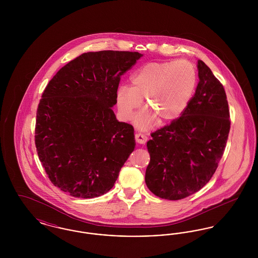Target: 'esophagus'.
Here are the masks:
<instances>
[{
    "mask_svg": "<svg viewBox=\"0 0 258 258\" xmlns=\"http://www.w3.org/2000/svg\"><path fill=\"white\" fill-rule=\"evenodd\" d=\"M148 137L143 134H136L135 135V140L140 144H145L147 141Z\"/></svg>",
    "mask_w": 258,
    "mask_h": 258,
    "instance_id": "obj_1",
    "label": "esophagus"
}]
</instances>
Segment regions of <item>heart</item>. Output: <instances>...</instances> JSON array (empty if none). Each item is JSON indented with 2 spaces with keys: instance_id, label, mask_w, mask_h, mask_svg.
<instances>
[{
  "instance_id": "heart-1",
  "label": "heart",
  "mask_w": 258,
  "mask_h": 258,
  "mask_svg": "<svg viewBox=\"0 0 258 258\" xmlns=\"http://www.w3.org/2000/svg\"><path fill=\"white\" fill-rule=\"evenodd\" d=\"M196 85L197 71L190 61H151L132 75L130 87L118 88V110L123 120H131L144 98L149 109L137 116L138 126L149 127L158 117L162 122H170L185 109Z\"/></svg>"
}]
</instances>
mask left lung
I'll return each mask as SVG.
<instances>
[{
    "label": "left lung",
    "instance_id": "1",
    "mask_svg": "<svg viewBox=\"0 0 258 258\" xmlns=\"http://www.w3.org/2000/svg\"><path fill=\"white\" fill-rule=\"evenodd\" d=\"M199 82L181 117L152 133L147 142L148 188L157 197L179 200L196 194L217 170L230 131L224 88L199 60Z\"/></svg>",
    "mask_w": 258,
    "mask_h": 258
}]
</instances>
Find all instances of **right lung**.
I'll return each mask as SVG.
<instances>
[{"label":"right lung","instance_id":"obj_1","mask_svg":"<svg viewBox=\"0 0 258 258\" xmlns=\"http://www.w3.org/2000/svg\"><path fill=\"white\" fill-rule=\"evenodd\" d=\"M143 55L104 50L68 62L45 87L37 109L35 144L51 183L74 197L109 191L135 150V130L112 107L121 76Z\"/></svg>","mask_w":258,"mask_h":258}]
</instances>
